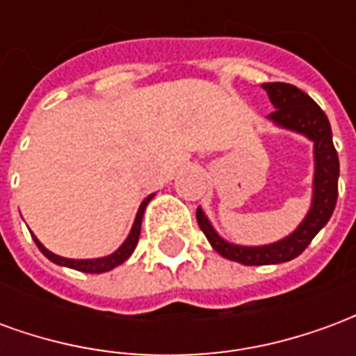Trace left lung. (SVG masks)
Wrapping results in <instances>:
<instances>
[{
  "instance_id": "left-lung-1",
  "label": "left lung",
  "mask_w": 356,
  "mask_h": 356,
  "mask_svg": "<svg viewBox=\"0 0 356 356\" xmlns=\"http://www.w3.org/2000/svg\"><path fill=\"white\" fill-rule=\"evenodd\" d=\"M263 89L267 91L268 99L276 108L268 114V120L278 127L301 133L307 139L313 140V202L305 219L290 236L267 246H238L227 242L217 234L202 208L196 209L198 225L211 248L219 255L242 265H275V263L296 259L299 254H303V250L311 244V240L318 234L322 227L328 223L337 202L339 160H337L336 147L332 140V127L326 114L309 95L296 86L275 81V83H263Z\"/></svg>"
}]
</instances>
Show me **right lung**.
<instances>
[{
	"label": "right lung",
	"mask_w": 356,
	"mask_h": 356,
	"mask_svg": "<svg viewBox=\"0 0 356 356\" xmlns=\"http://www.w3.org/2000/svg\"><path fill=\"white\" fill-rule=\"evenodd\" d=\"M154 198V194H150L147 196L143 204H140L139 211H137V217H135V221H133L131 232H129V236L125 238V242L122 246L118 248L114 254L106 255V257H99V259H68V257H60V255L53 254L49 252L47 248L43 246L40 240L35 238L34 234H32V238H34L35 246L40 248V252H42L49 261L57 263V265H63V267H70L76 268V270H81V273H106V270H112L118 265H122V263L133 254V250L137 248V242H139V234H140V221H143V213H145V209H147L148 202Z\"/></svg>",
	"instance_id": "1"
}]
</instances>
